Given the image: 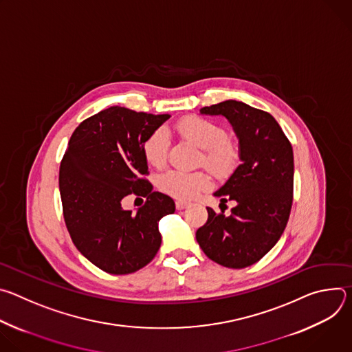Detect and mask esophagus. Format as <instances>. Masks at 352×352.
<instances>
[{"mask_svg":"<svg viewBox=\"0 0 352 352\" xmlns=\"http://www.w3.org/2000/svg\"><path fill=\"white\" fill-rule=\"evenodd\" d=\"M188 202H184V200H177L175 202V206H177V210H184L188 208Z\"/></svg>","mask_w":352,"mask_h":352,"instance_id":"esophagus-1","label":"esophagus"}]
</instances>
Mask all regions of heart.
I'll return each instance as SVG.
<instances>
[{
    "instance_id": "obj_1",
    "label": "heart",
    "mask_w": 352,
    "mask_h": 352,
    "mask_svg": "<svg viewBox=\"0 0 352 352\" xmlns=\"http://www.w3.org/2000/svg\"><path fill=\"white\" fill-rule=\"evenodd\" d=\"M175 129L184 139L202 148L197 164H204L220 178L235 170L239 146L235 139L226 135L223 126L202 117L188 116L177 122ZM167 148L168 135L164 129H157L146 138L142 152L147 164L159 168L167 160ZM159 186L177 199L189 200L210 186V178L205 171L168 170L160 175Z\"/></svg>"
}]
</instances>
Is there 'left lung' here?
<instances>
[{"mask_svg":"<svg viewBox=\"0 0 352 352\" xmlns=\"http://www.w3.org/2000/svg\"><path fill=\"white\" fill-rule=\"evenodd\" d=\"M231 124L239 144L241 164L213 195L235 202L231 214L208 208V221L196 241L213 262L243 269L261 261L287 226L294 190L292 146L278 122L266 111L236 100L200 109Z\"/></svg>","mask_w":352,"mask_h":352,"instance_id":"1","label":"left lung"}]
</instances>
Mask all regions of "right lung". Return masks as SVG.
<instances>
[{
  "label": "right lung",
  "mask_w": 352,
  "mask_h": 352,
  "mask_svg": "<svg viewBox=\"0 0 352 352\" xmlns=\"http://www.w3.org/2000/svg\"><path fill=\"white\" fill-rule=\"evenodd\" d=\"M171 116L110 107L74 131L60 167L67 228L79 252L110 274H129L153 261L162 245L159 221L174 200L153 192L142 147ZM131 192L146 197L136 214L124 211Z\"/></svg>",
  "instance_id": "1"
}]
</instances>
